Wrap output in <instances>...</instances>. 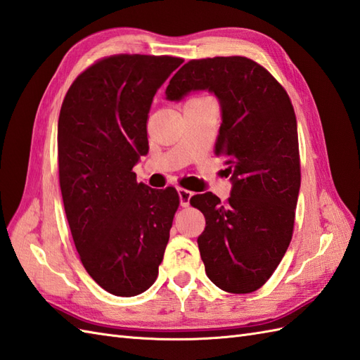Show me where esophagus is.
I'll use <instances>...</instances> for the list:
<instances>
[{"mask_svg": "<svg viewBox=\"0 0 360 360\" xmlns=\"http://www.w3.org/2000/svg\"><path fill=\"white\" fill-rule=\"evenodd\" d=\"M179 197H180V205L183 207H188L189 206V200L192 197V192L188 191V189H183V188H179Z\"/></svg>", "mask_w": 360, "mask_h": 360, "instance_id": "obj_1", "label": "esophagus"}]
</instances>
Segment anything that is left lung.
Segmentation results:
<instances>
[{"label":"left lung","instance_id":"8db88e82","mask_svg":"<svg viewBox=\"0 0 360 360\" xmlns=\"http://www.w3.org/2000/svg\"><path fill=\"white\" fill-rule=\"evenodd\" d=\"M215 93L221 125L215 155L232 174L231 197H191L205 215L198 249L206 275L229 293H252L274 275L292 241L301 186L296 116L284 86L244 56L191 59L172 76L166 98Z\"/></svg>","mask_w":360,"mask_h":360}]
</instances>
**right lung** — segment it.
<instances>
[{"mask_svg":"<svg viewBox=\"0 0 360 360\" xmlns=\"http://www.w3.org/2000/svg\"><path fill=\"white\" fill-rule=\"evenodd\" d=\"M175 56L112 55L79 75L58 120L59 186L82 266L103 290L136 296L159 275L179 192L137 183L148 112Z\"/></svg>","mask_w":360,"mask_h":360,"instance_id":"1","label":"right lung"}]
</instances>
